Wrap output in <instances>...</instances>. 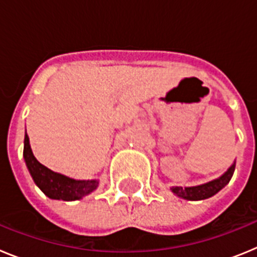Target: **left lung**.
Instances as JSON below:
<instances>
[{"instance_id":"obj_1","label":"left lung","mask_w":257,"mask_h":257,"mask_svg":"<svg viewBox=\"0 0 257 257\" xmlns=\"http://www.w3.org/2000/svg\"><path fill=\"white\" fill-rule=\"evenodd\" d=\"M234 169L235 163H233L228 169V171L222 174L219 179H215V180L208 181L202 185H197V187H172L171 192L180 198L188 199V201H201V199L210 198V197L215 196L217 192H220L230 181Z\"/></svg>"}]
</instances>
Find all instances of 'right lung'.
Returning <instances> with one entry per match:
<instances>
[{"label": "right lung", "instance_id": "obj_1", "mask_svg": "<svg viewBox=\"0 0 257 257\" xmlns=\"http://www.w3.org/2000/svg\"><path fill=\"white\" fill-rule=\"evenodd\" d=\"M23 156L36 185L51 199L76 201L94 192L99 185V180H74L65 175L51 171L46 166L41 165L32 153L29 138L27 134L24 138Z\"/></svg>", "mask_w": 257, "mask_h": 257}]
</instances>
